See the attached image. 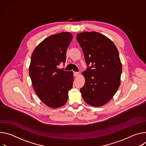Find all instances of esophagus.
<instances>
[{"mask_svg":"<svg viewBox=\"0 0 146 146\" xmlns=\"http://www.w3.org/2000/svg\"><path fill=\"white\" fill-rule=\"evenodd\" d=\"M73 74H74V76H78L79 74V73L78 72H73Z\"/></svg>","mask_w":146,"mask_h":146,"instance_id":"1","label":"esophagus"}]
</instances>
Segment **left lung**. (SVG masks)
Here are the masks:
<instances>
[{"label": "left lung", "instance_id": "obj_1", "mask_svg": "<svg viewBox=\"0 0 146 146\" xmlns=\"http://www.w3.org/2000/svg\"><path fill=\"white\" fill-rule=\"evenodd\" d=\"M76 40L84 53L87 70L82 72L86 82L80 89L88 105H105L117 91L122 73L118 50L113 41L101 33L86 32L78 33Z\"/></svg>", "mask_w": 146, "mask_h": 146}]
</instances>
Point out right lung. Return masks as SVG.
Wrapping results in <instances>:
<instances>
[{
	"instance_id": "right-lung-1",
	"label": "right lung",
	"mask_w": 146,
	"mask_h": 146,
	"mask_svg": "<svg viewBox=\"0 0 146 146\" xmlns=\"http://www.w3.org/2000/svg\"><path fill=\"white\" fill-rule=\"evenodd\" d=\"M73 35L61 32L45 38L33 52L29 76L35 91L45 105L51 108L64 106L72 88V71L58 68L65 63L66 51Z\"/></svg>"
}]
</instances>
